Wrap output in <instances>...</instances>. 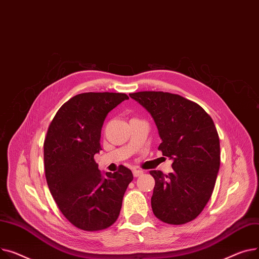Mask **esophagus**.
<instances>
[{
	"label": "esophagus",
	"mask_w": 259,
	"mask_h": 259,
	"mask_svg": "<svg viewBox=\"0 0 259 259\" xmlns=\"http://www.w3.org/2000/svg\"><path fill=\"white\" fill-rule=\"evenodd\" d=\"M133 175L135 178H138L140 177L141 175H143V170H139V169H134L133 170Z\"/></svg>",
	"instance_id": "1"
}]
</instances>
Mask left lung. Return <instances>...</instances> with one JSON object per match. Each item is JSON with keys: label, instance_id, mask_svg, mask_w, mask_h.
Returning a JSON list of instances; mask_svg holds the SVG:
<instances>
[{"label": "left lung", "instance_id": "1", "mask_svg": "<svg viewBox=\"0 0 259 259\" xmlns=\"http://www.w3.org/2000/svg\"><path fill=\"white\" fill-rule=\"evenodd\" d=\"M153 116L162 139L158 149L174 171L150 170L155 179L151 208L160 221L183 225L199 215L213 192L221 162L213 120L201 105L168 92L131 93Z\"/></svg>", "mask_w": 259, "mask_h": 259}]
</instances>
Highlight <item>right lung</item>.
<instances>
[{"instance_id": "right-lung-1", "label": "right lung", "mask_w": 259, "mask_h": 259, "mask_svg": "<svg viewBox=\"0 0 259 259\" xmlns=\"http://www.w3.org/2000/svg\"><path fill=\"white\" fill-rule=\"evenodd\" d=\"M128 99L123 93H82L57 111L44 141L45 175L64 217L76 228L99 231L118 219L134 177L125 166L103 176L94 160L101 150L103 121Z\"/></svg>"}]
</instances>
